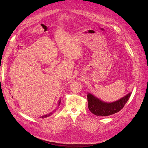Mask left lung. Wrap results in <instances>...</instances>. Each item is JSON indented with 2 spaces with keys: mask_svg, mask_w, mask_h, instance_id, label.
Instances as JSON below:
<instances>
[{
  "mask_svg": "<svg viewBox=\"0 0 148 148\" xmlns=\"http://www.w3.org/2000/svg\"><path fill=\"white\" fill-rule=\"evenodd\" d=\"M131 94V92L129 93L119 100L110 103L103 102L91 94H88L87 95L88 109L91 113L97 116L104 117L112 115L123 109L125 104L128 101Z\"/></svg>",
  "mask_w": 148,
  "mask_h": 148,
  "instance_id": "obj_1",
  "label": "left lung"
}]
</instances>
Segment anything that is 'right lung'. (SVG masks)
<instances>
[{
	"label": "right lung",
	"mask_w": 148,
	"mask_h": 148,
	"mask_svg": "<svg viewBox=\"0 0 148 148\" xmlns=\"http://www.w3.org/2000/svg\"><path fill=\"white\" fill-rule=\"evenodd\" d=\"M60 101H59V105L60 104ZM52 113L51 112V113H50V114H47V115H44V116H42V117H41L42 118H44V117H48V116H50L51 115H52Z\"/></svg>",
	"instance_id": "1"
}]
</instances>
